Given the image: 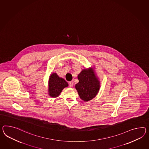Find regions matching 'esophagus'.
Here are the masks:
<instances>
[{
  "instance_id": "esophagus-1",
  "label": "esophagus",
  "mask_w": 149,
  "mask_h": 149,
  "mask_svg": "<svg viewBox=\"0 0 149 149\" xmlns=\"http://www.w3.org/2000/svg\"><path fill=\"white\" fill-rule=\"evenodd\" d=\"M69 86H70L71 88L73 87V81H70V82H69Z\"/></svg>"
}]
</instances>
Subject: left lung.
<instances>
[{"instance_id":"8db88e82","label":"left lung","mask_w":149,"mask_h":149,"mask_svg":"<svg viewBox=\"0 0 149 149\" xmlns=\"http://www.w3.org/2000/svg\"><path fill=\"white\" fill-rule=\"evenodd\" d=\"M76 88L80 98L85 102L93 99L99 91V81L92 69L83 70L78 76Z\"/></svg>"}]
</instances>
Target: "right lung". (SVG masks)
I'll return each mask as SVG.
<instances>
[{"mask_svg": "<svg viewBox=\"0 0 149 149\" xmlns=\"http://www.w3.org/2000/svg\"><path fill=\"white\" fill-rule=\"evenodd\" d=\"M68 86V83L64 79L59 77L56 73H53L50 76L49 81V95L51 97H57Z\"/></svg>", "mask_w": 149, "mask_h": 149, "instance_id": "right-lung-1", "label": "right lung"}]
</instances>
